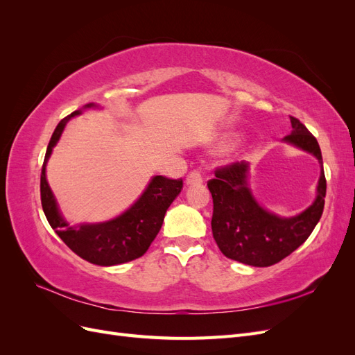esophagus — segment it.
I'll list each match as a JSON object with an SVG mask.
<instances>
[{"instance_id":"obj_1","label":"esophagus","mask_w":355,"mask_h":355,"mask_svg":"<svg viewBox=\"0 0 355 355\" xmlns=\"http://www.w3.org/2000/svg\"><path fill=\"white\" fill-rule=\"evenodd\" d=\"M187 184L188 185H200L202 184V175L198 170H192L189 171V175L187 176Z\"/></svg>"}]
</instances>
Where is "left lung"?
Returning a JSON list of instances; mask_svg holds the SVG:
<instances>
[{"mask_svg":"<svg viewBox=\"0 0 355 355\" xmlns=\"http://www.w3.org/2000/svg\"><path fill=\"white\" fill-rule=\"evenodd\" d=\"M292 133L284 141L313 154L321 166L317 197L297 216L280 218L259 206L247 185L249 163L235 161L216 168L207 182L213 198L211 231L220 252L232 261L271 266L304 244L324 209L326 178L317 139L297 118L290 116Z\"/></svg>","mask_w":355,"mask_h":355,"instance_id":"obj_1","label":"left lung"}]
</instances>
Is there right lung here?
<instances>
[{
    "label": "right lung",
    "instance_id": "1",
    "mask_svg": "<svg viewBox=\"0 0 355 355\" xmlns=\"http://www.w3.org/2000/svg\"><path fill=\"white\" fill-rule=\"evenodd\" d=\"M93 106L96 105L89 103L84 108H93ZM80 114L81 111H73L71 115L63 118L49 142L41 170L40 189L42 210H44L50 227L55 230L62 241L84 261L101 266L130 262L145 254L149 249L161 230L167 209L179 196L184 184H182V179L176 180L166 176H154L144 194L118 218L103 223H84L78 227H71L62 218L56 198L49 187L46 166L67 123L72 116Z\"/></svg>",
    "mask_w": 355,
    "mask_h": 355
}]
</instances>
